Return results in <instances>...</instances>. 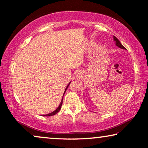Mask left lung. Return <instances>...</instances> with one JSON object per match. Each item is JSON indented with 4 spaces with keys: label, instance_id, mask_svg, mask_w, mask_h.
<instances>
[{
    "label": "left lung",
    "instance_id": "obj_1",
    "mask_svg": "<svg viewBox=\"0 0 148 148\" xmlns=\"http://www.w3.org/2000/svg\"><path fill=\"white\" fill-rule=\"evenodd\" d=\"M114 41L116 42V45L117 46H119V47L121 48H123V49H125V48L122 45V44H121L120 41H119V40L118 39H117V38H116V37H115V36H114Z\"/></svg>",
    "mask_w": 148,
    "mask_h": 148
}]
</instances>
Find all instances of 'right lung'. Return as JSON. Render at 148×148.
<instances>
[{"instance_id":"obj_1","label":"right lung","mask_w":148,"mask_h":148,"mask_svg":"<svg viewBox=\"0 0 148 148\" xmlns=\"http://www.w3.org/2000/svg\"><path fill=\"white\" fill-rule=\"evenodd\" d=\"M69 84H70V83H69V85H68V86H67V87H66V88L65 89V91H64V93H65L66 90V89H67L68 86H69ZM62 104V99L61 102H60V105H59V106L58 107V108H56V110H54V111H53V112H51V113H49V114H44V115H43V116H52V115H54V114H56V113L59 112V110H60V108H61Z\"/></svg>"}]
</instances>
